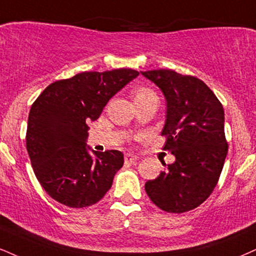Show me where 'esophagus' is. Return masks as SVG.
I'll return each mask as SVG.
<instances>
[{
    "instance_id": "obj_1",
    "label": "esophagus",
    "mask_w": 256,
    "mask_h": 256,
    "mask_svg": "<svg viewBox=\"0 0 256 256\" xmlns=\"http://www.w3.org/2000/svg\"><path fill=\"white\" fill-rule=\"evenodd\" d=\"M140 160V158H138L137 155H134V154H126L125 155V162H136Z\"/></svg>"
}]
</instances>
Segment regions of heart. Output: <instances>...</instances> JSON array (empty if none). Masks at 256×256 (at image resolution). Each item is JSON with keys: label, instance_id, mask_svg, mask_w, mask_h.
<instances>
[{"label": "heart", "instance_id": "1", "mask_svg": "<svg viewBox=\"0 0 256 256\" xmlns=\"http://www.w3.org/2000/svg\"><path fill=\"white\" fill-rule=\"evenodd\" d=\"M155 95L152 90L148 88H138L136 92H134V100H140V98H144L148 96H152Z\"/></svg>", "mask_w": 256, "mask_h": 256}]
</instances>
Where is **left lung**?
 <instances>
[{
  "label": "left lung",
  "instance_id": "8db88e82",
  "mask_svg": "<svg viewBox=\"0 0 256 256\" xmlns=\"http://www.w3.org/2000/svg\"><path fill=\"white\" fill-rule=\"evenodd\" d=\"M155 83L167 101L163 149L175 162L154 180L146 192L158 208L172 214L193 210L210 196L228 154L224 110L202 80L173 70L142 72Z\"/></svg>",
  "mask_w": 256,
  "mask_h": 256
}]
</instances>
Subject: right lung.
<instances>
[{"instance_id": "obj_1", "label": "right lung", "mask_w": 256, "mask_h": 256, "mask_svg": "<svg viewBox=\"0 0 256 256\" xmlns=\"http://www.w3.org/2000/svg\"><path fill=\"white\" fill-rule=\"evenodd\" d=\"M140 72L132 69L84 72L51 83L33 102L26 148L42 188L72 208L96 204L124 164L118 150L98 152L87 146L89 122Z\"/></svg>"}]
</instances>
